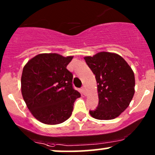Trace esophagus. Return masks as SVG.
<instances>
[{"label":"esophagus","instance_id":"34e87169","mask_svg":"<svg viewBox=\"0 0 155 155\" xmlns=\"http://www.w3.org/2000/svg\"><path fill=\"white\" fill-rule=\"evenodd\" d=\"M81 92H82V93L84 95H86V91H85V87L83 86L82 88H81Z\"/></svg>","mask_w":155,"mask_h":155}]
</instances>
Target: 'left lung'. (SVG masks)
Returning a JSON list of instances; mask_svg holds the SVG:
<instances>
[{
  "label": "left lung",
  "mask_w": 155,
  "mask_h": 155,
  "mask_svg": "<svg viewBox=\"0 0 155 155\" xmlns=\"http://www.w3.org/2000/svg\"><path fill=\"white\" fill-rule=\"evenodd\" d=\"M84 59L98 84V105L96 110H90V114L98 120L117 118L128 107L135 94L133 71L115 53L102 51Z\"/></svg>",
  "instance_id": "obj_1"
}]
</instances>
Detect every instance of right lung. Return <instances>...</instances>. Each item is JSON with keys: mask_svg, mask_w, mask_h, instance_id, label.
Here are the masks:
<instances>
[{"mask_svg": "<svg viewBox=\"0 0 155 155\" xmlns=\"http://www.w3.org/2000/svg\"><path fill=\"white\" fill-rule=\"evenodd\" d=\"M72 56L40 54L25 64L21 93L27 107L39 121L55 125L65 121L81 96L73 88V74L67 69Z\"/></svg>", "mask_w": 155, "mask_h": 155, "instance_id": "1", "label": "right lung"}]
</instances>
